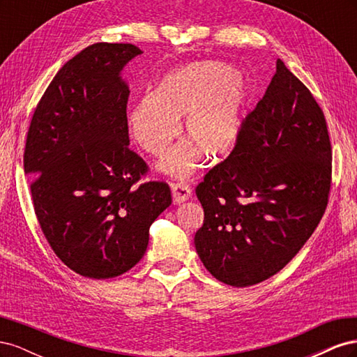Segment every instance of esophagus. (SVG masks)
Masks as SVG:
<instances>
[{
	"instance_id": "1",
	"label": "esophagus",
	"mask_w": 357,
	"mask_h": 357,
	"mask_svg": "<svg viewBox=\"0 0 357 357\" xmlns=\"http://www.w3.org/2000/svg\"><path fill=\"white\" fill-rule=\"evenodd\" d=\"M171 190H172V198H174L176 204H181V202L188 201L192 195V188L185 181L174 183V185L171 186Z\"/></svg>"
}]
</instances>
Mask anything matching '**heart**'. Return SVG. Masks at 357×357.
Returning a JSON list of instances; mask_svg holds the SVG:
<instances>
[{"label":"heart","mask_w":357,"mask_h":357,"mask_svg":"<svg viewBox=\"0 0 357 357\" xmlns=\"http://www.w3.org/2000/svg\"><path fill=\"white\" fill-rule=\"evenodd\" d=\"M238 71L220 62H197L168 74L156 93L139 98L129 113V126L147 153L162 156L185 131L192 142L180 143L160 168L176 177L198 169L205 155L213 162L229 156L238 142L247 93Z\"/></svg>","instance_id":"heart-1"}]
</instances>
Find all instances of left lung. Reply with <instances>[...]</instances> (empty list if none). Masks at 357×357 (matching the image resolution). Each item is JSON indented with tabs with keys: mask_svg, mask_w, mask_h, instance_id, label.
I'll use <instances>...</instances> for the list:
<instances>
[{
	"mask_svg": "<svg viewBox=\"0 0 357 357\" xmlns=\"http://www.w3.org/2000/svg\"><path fill=\"white\" fill-rule=\"evenodd\" d=\"M332 180L325 114L283 61L241 125L232 153L197 186L195 247L222 283L247 287L283 269L317 228Z\"/></svg>",
	"mask_w": 357,
	"mask_h": 357,
	"instance_id": "left-lung-1",
	"label": "left lung"
}]
</instances>
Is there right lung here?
I'll list each match as a JSON object with an SVG mask.
<instances>
[{
	"mask_svg": "<svg viewBox=\"0 0 357 357\" xmlns=\"http://www.w3.org/2000/svg\"><path fill=\"white\" fill-rule=\"evenodd\" d=\"M142 50L95 43L43 93L26 135L24 169L52 250L74 273L113 278L139 262L149 228L171 205L165 181L139 183L146 162L129 149L128 84L121 71Z\"/></svg>",
	"mask_w": 357,
	"mask_h": 357,
	"instance_id": "obj_1",
	"label": "right lung"
}]
</instances>
